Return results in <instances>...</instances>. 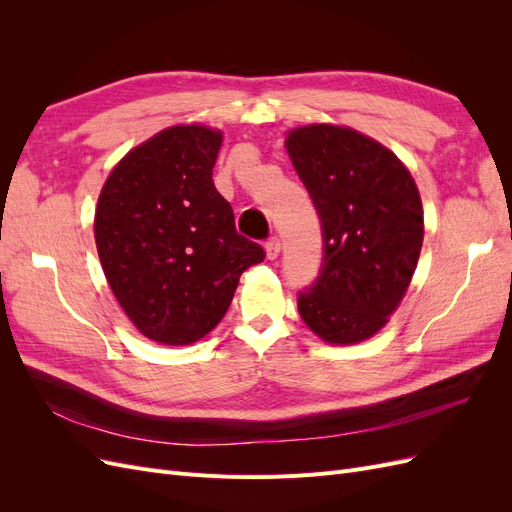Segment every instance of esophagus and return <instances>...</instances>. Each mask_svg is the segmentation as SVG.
<instances>
[{
	"instance_id": "34e87169",
	"label": "esophagus",
	"mask_w": 512,
	"mask_h": 512,
	"mask_svg": "<svg viewBox=\"0 0 512 512\" xmlns=\"http://www.w3.org/2000/svg\"><path fill=\"white\" fill-rule=\"evenodd\" d=\"M265 250H267V258H269V260H275L277 256H280V252H282V241L277 239V237L269 239V241L265 243Z\"/></svg>"
}]
</instances>
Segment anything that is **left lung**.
Returning a JSON list of instances; mask_svg holds the SVG:
<instances>
[{"mask_svg":"<svg viewBox=\"0 0 512 512\" xmlns=\"http://www.w3.org/2000/svg\"><path fill=\"white\" fill-rule=\"evenodd\" d=\"M284 145L324 237V267L299 294V314L322 342H365L412 282L425 237L421 194L389 147L348 126L292 128Z\"/></svg>","mask_w":512,"mask_h":512,"instance_id":"8db88e82","label":"left lung"}]
</instances>
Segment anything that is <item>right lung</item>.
<instances>
[{
    "instance_id": "add662e5",
    "label": "right lung",
    "mask_w": 512,
    "mask_h": 512,
    "mask_svg": "<svg viewBox=\"0 0 512 512\" xmlns=\"http://www.w3.org/2000/svg\"><path fill=\"white\" fill-rule=\"evenodd\" d=\"M224 134L160 130L123 156L98 196L94 237L117 303L147 339L188 346L218 327L241 273L265 260L241 237L213 164Z\"/></svg>"
}]
</instances>
